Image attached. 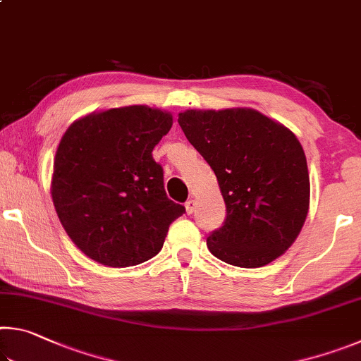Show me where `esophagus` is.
<instances>
[{
    "mask_svg": "<svg viewBox=\"0 0 361 361\" xmlns=\"http://www.w3.org/2000/svg\"><path fill=\"white\" fill-rule=\"evenodd\" d=\"M185 207H186V213H188V215H191V213L195 210V200H194V199H189L188 202L185 204Z\"/></svg>",
    "mask_w": 361,
    "mask_h": 361,
    "instance_id": "esophagus-1",
    "label": "esophagus"
}]
</instances>
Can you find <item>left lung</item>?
<instances>
[{"mask_svg":"<svg viewBox=\"0 0 361 361\" xmlns=\"http://www.w3.org/2000/svg\"><path fill=\"white\" fill-rule=\"evenodd\" d=\"M178 124L216 175L223 226L207 247L237 267H261L296 240L309 210L307 161L295 133L252 108L188 109Z\"/></svg>","mask_w":361,"mask_h":361,"instance_id":"8db88e82","label":"left lung"}]
</instances>
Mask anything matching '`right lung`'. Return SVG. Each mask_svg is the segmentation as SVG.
<instances>
[{"mask_svg":"<svg viewBox=\"0 0 361 361\" xmlns=\"http://www.w3.org/2000/svg\"><path fill=\"white\" fill-rule=\"evenodd\" d=\"M172 114L146 105L90 113L66 129L54 159L52 200L70 239L109 267L156 256L169 226L185 213L164 189L152 149Z\"/></svg>","mask_w":361,"mask_h":361,"instance_id":"obj_1","label":"right lung"}]
</instances>
